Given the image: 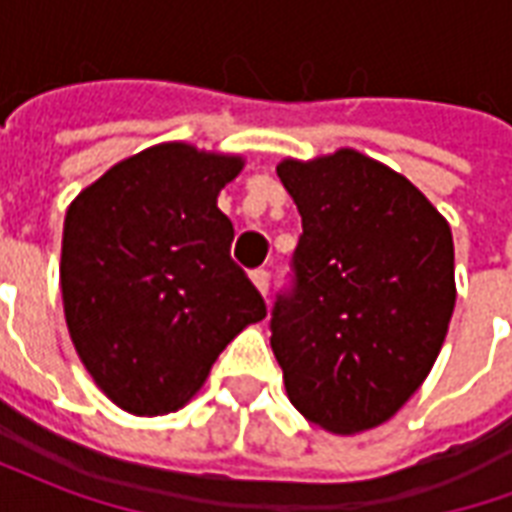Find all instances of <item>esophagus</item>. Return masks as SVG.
Wrapping results in <instances>:
<instances>
[{
  "mask_svg": "<svg viewBox=\"0 0 512 512\" xmlns=\"http://www.w3.org/2000/svg\"><path fill=\"white\" fill-rule=\"evenodd\" d=\"M252 285H255L260 296H266V293H268V274H266V271H255V274H252Z\"/></svg>",
  "mask_w": 512,
  "mask_h": 512,
  "instance_id": "obj_1",
  "label": "esophagus"
}]
</instances>
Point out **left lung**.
Returning a JSON list of instances; mask_svg holds the SVG:
<instances>
[{
	"instance_id": "1",
	"label": "left lung",
	"mask_w": 512,
	"mask_h": 512,
	"mask_svg": "<svg viewBox=\"0 0 512 512\" xmlns=\"http://www.w3.org/2000/svg\"><path fill=\"white\" fill-rule=\"evenodd\" d=\"M277 175L304 230L299 282L271 318L285 392L329 433L378 428L428 378L450 329V224L411 180L354 147L282 158Z\"/></svg>"
}]
</instances>
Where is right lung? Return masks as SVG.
<instances>
[{
	"mask_svg": "<svg viewBox=\"0 0 512 512\" xmlns=\"http://www.w3.org/2000/svg\"><path fill=\"white\" fill-rule=\"evenodd\" d=\"M244 164L161 142L117 161L68 205L65 323L95 386L134 417L186 406L235 334L266 318L230 260L233 224L216 205Z\"/></svg>",
	"mask_w": 512,
	"mask_h": 512,
	"instance_id": "add662e5",
	"label": "right lung"
}]
</instances>
